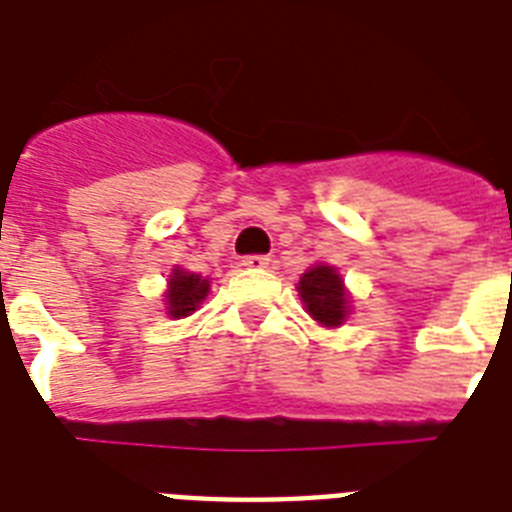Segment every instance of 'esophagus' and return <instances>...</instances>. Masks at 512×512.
Returning a JSON list of instances; mask_svg holds the SVG:
<instances>
[{
    "label": "esophagus",
    "instance_id": "1",
    "mask_svg": "<svg viewBox=\"0 0 512 512\" xmlns=\"http://www.w3.org/2000/svg\"><path fill=\"white\" fill-rule=\"evenodd\" d=\"M241 265H244V268H249V271H263V268H268V257H265V255H247L244 260H241Z\"/></svg>",
    "mask_w": 512,
    "mask_h": 512
}]
</instances>
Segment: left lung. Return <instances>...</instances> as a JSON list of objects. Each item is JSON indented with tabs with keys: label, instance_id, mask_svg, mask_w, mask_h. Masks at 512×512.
Returning <instances> with one entry per match:
<instances>
[{
	"label": "left lung",
	"instance_id": "8db88e82",
	"mask_svg": "<svg viewBox=\"0 0 512 512\" xmlns=\"http://www.w3.org/2000/svg\"><path fill=\"white\" fill-rule=\"evenodd\" d=\"M305 308L324 327H340L348 316V295L332 265H316L297 284Z\"/></svg>",
	"mask_w": 512,
	"mask_h": 512
}]
</instances>
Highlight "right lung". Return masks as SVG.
<instances>
[{
    "label": "right lung",
    "mask_w": 512,
    "mask_h": 512,
    "mask_svg": "<svg viewBox=\"0 0 512 512\" xmlns=\"http://www.w3.org/2000/svg\"><path fill=\"white\" fill-rule=\"evenodd\" d=\"M209 281L196 276V273L180 271L177 268L175 276L170 279V289H167V305H170V316L180 319L188 316L191 311L199 308V303L207 297Z\"/></svg>",
    "instance_id": "obj_1"
}]
</instances>
